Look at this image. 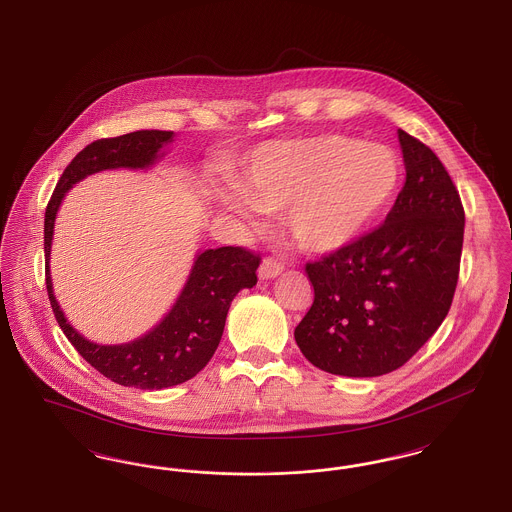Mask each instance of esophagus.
I'll use <instances>...</instances> for the list:
<instances>
[{
    "mask_svg": "<svg viewBox=\"0 0 512 512\" xmlns=\"http://www.w3.org/2000/svg\"><path fill=\"white\" fill-rule=\"evenodd\" d=\"M282 271H284V265H282L280 261H276L274 257H265L263 263H261V267H259V276H261L263 280H269V278L278 276Z\"/></svg>",
    "mask_w": 512,
    "mask_h": 512,
    "instance_id": "obj_1",
    "label": "esophagus"
}]
</instances>
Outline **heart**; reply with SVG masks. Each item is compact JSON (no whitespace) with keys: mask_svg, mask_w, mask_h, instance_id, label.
<instances>
[{"mask_svg":"<svg viewBox=\"0 0 512 512\" xmlns=\"http://www.w3.org/2000/svg\"><path fill=\"white\" fill-rule=\"evenodd\" d=\"M400 160L379 143L319 135L263 143L234 168L239 195L220 193L236 211L243 202L259 212H280L301 249H344L385 212L400 185Z\"/></svg>","mask_w":512,"mask_h":512,"instance_id":"1","label":"heart"}]
</instances>
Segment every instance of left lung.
<instances>
[{
    "label": "left lung",
    "mask_w": 512,
    "mask_h": 512,
    "mask_svg": "<svg viewBox=\"0 0 512 512\" xmlns=\"http://www.w3.org/2000/svg\"><path fill=\"white\" fill-rule=\"evenodd\" d=\"M406 181L385 222L305 265L313 303L294 338L315 367L379 377L402 367L451 309L464 207L443 162L398 129Z\"/></svg>",
    "instance_id": "1"
}]
</instances>
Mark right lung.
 <instances>
[{"instance_id":"obj_1","label":"right lung","mask_w":512,"mask_h":512,"mask_svg":"<svg viewBox=\"0 0 512 512\" xmlns=\"http://www.w3.org/2000/svg\"><path fill=\"white\" fill-rule=\"evenodd\" d=\"M174 131L145 129L112 139H98L63 170L44 216L46 288L56 321L75 350L110 381L143 391H158L195 377L216 352L230 303L243 288L257 284L261 257L245 247H218L197 255L180 298L170 313L145 336L118 344H94L75 331L56 301L50 276V245L61 199L77 181L112 168H149Z\"/></svg>"}]
</instances>
